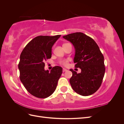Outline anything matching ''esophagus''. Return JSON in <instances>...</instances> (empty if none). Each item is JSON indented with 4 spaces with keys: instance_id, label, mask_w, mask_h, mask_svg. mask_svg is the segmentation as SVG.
<instances>
[{
    "instance_id": "esophagus-1",
    "label": "esophagus",
    "mask_w": 124,
    "mask_h": 124,
    "mask_svg": "<svg viewBox=\"0 0 124 124\" xmlns=\"http://www.w3.org/2000/svg\"><path fill=\"white\" fill-rule=\"evenodd\" d=\"M68 71V70L66 69H65V68H63L62 69V72H66V71Z\"/></svg>"
}]
</instances>
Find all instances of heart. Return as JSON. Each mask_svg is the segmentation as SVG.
I'll list each match as a JSON object with an SVG mask.
<instances>
[{
  "label": "heart",
  "instance_id": "obj_1",
  "mask_svg": "<svg viewBox=\"0 0 124 124\" xmlns=\"http://www.w3.org/2000/svg\"><path fill=\"white\" fill-rule=\"evenodd\" d=\"M70 61V59H62L61 60V61H59V63L62 65L63 66H66L68 65V62Z\"/></svg>",
  "mask_w": 124,
  "mask_h": 124
}]
</instances>
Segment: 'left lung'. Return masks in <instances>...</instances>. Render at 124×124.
<instances>
[{
  "label": "left lung",
  "instance_id": "left-lung-1",
  "mask_svg": "<svg viewBox=\"0 0 124 124\" xmlns=\"http://www.w3.org/2000/svg\"><path fill=\"white\" fill-rule=\"evenodd\" d=\"M63 38L72 43L76 51L75 67L80 73L70 69L72 76L70 83L78 94L87 96L93 94L102 83L105 73L104 57L98 45L91 37L82 32H74Z\"/></svg>",
  "mask_w": 124,
  "mask_h": 124
}]
</instances>
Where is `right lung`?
<instances>
[{
	"mask_svg": "<svg viewBox=\"0 0 124 124\" xmlns=\"http://www.w3.org/2000/svg\"><path fill=\"white\" fill-rule=\"evenodd\" d=\"M61 35L39 36L26 45L20 55V78L26 90L33 96L46 98L56 88L62 68L55 66L49 72L45 62L51 58L52 47Z\"/></svg>",
	"mask_w": 124,
	"mask_h": 124,
	"instance_id": "obj_1",
	"label": "right lung"
}]
</instances>
